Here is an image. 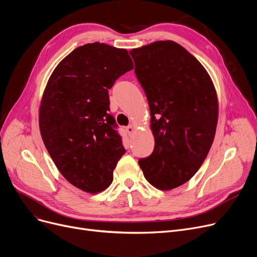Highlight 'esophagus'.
<instances>
[{
	"label": "esophagus",
	"mask_w": 257,
	"mask_h": 257,
	"mask_svg": "<svg viewBox=\"0 0 257 257\" xmlns=\"http://www.w3.org/2000/svg\"><path fill=\"white\" fill-rule=\"evenodd\" d=\"M135 130H136V127L133 126V125H130V126H128V127L126 128V131H127L129 137H131V136L133 135V132H135Z\"/></svg>",
	"instance_id": "1"
}]
</instances>
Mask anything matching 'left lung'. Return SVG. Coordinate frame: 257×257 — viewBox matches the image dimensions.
Returning a JSON list of instances; mask_svg holds the SVG:
<instances>
[{
	"instance_id": "left-lung-1",
	"label": "left lung",
	"mask_w": 257,
	"mask_h": 257,
	"mask_svg": "<svg viewBox=\"0 0 257 257\" xmlns=\"http://www.w3.org/2000/svg\"><path fill=\"white\" fill-rule=\"evenodd\" d=\"M146 93L154 150L139 165L146 180L167 191L197 172L218 119L215 87L204 66L180 44L158 41L130 51Z\"/></svg>"
}]
</instances>
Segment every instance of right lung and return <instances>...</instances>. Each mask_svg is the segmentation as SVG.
I'll use <instances>...</instances> for the list:
<instances>
[{
  "label": "right lung",
  "mask_w": 257,
  "mask_h": 257,
  "mask_svg": "<svg viewBox=\"0 0 257 257\" xmlns=\"http://www.w3.org/2000/svg\"><path fill=\"white\" fill-rule=\"evenodd\" d=\"M132 69L126 49L86 44L59 63L44 90L39 109L44 145L62 175L85 192L108 188L126 152L108 113V90Z\"/></svg>",
  "instance_id": "add662e5"
}]
</instances>
